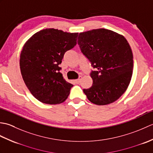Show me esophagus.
I'll list each match as a JSON object with an SVG mask.
<instances>
[{"label":"esophagus","mask_w":153,"mask_h":153,"mask_svg":"<svg viewBox=\"0 0 153 153\" xmlns=\"http://www.w3.org/2000/svg\"><path fill=\"white\" fill-rule=\"evenodd\" d=\"M81 79H82V77H79L78 79L75 81V82H76V84H79V83L81 82Z\"/></svg>","instance_id":"esophagus-1"}]
</instances>
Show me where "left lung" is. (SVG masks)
I'll return each instance as SVG.
<instances>
[{"label":"left lung","mask_w":153,"mask_h":153,"mask_svg":"<svg viewBox=\"0 0 153 153\" xmlns=\"http://www.w3.org/2000/svg\"><path fill=\"white\" fill-rule=\"evenodd\" d=\"M77 43L96 70L90 74L92 86L83 89L87 99L97 105L116 101L128 88L134 69L128 41L122 35L100 28L80 33Z\"/></svg>","instance_id":"obj_1"}]
</instances>
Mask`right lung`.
Instances as JSON below:
<instances>
[{
	"label": "right lung",
	"mask_w": 153,
	"mask_h": 153,
	"mask_svg": "<svg viewBox=\"0 0 153 153\" xmlns=\"http://www.w3.org/2000/svg\"><path fill=\"white\" fill-rule=\"evenodd\" d=\"M78 33L53 28L32 35L24 45L19 67L25 84L40 102L56 105L63 102L73 87L60 72L64 53L76 45Z\"/></svg>",
	"instance_id": "right-lung-1"
}]
</instances>
